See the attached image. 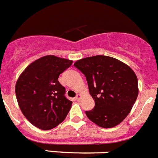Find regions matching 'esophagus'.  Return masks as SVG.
I'll return each instance as SVG.
<instances>
[{
  "label": "esophagus",
  "mask_w": 158,
  "mask_h": 158,
  "mask_svg": "<svg viewBox=\"0 0 158 158\" xmlns=\"http://www.w3.org/2000/svg\"><path fill=\"white\" fill-rule=\"evenodd\" d=\"M81 97H82V95L81 94H77L76 96V99L77 101H79L81 99Z\"/></svg>",
  "instance_id": "obj_1"
}]
</instances>
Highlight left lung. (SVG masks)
<instances>
[{"instance_id": "left-lung-1", "label": "left lung", "mask_w": 158, "mask_h": 158, "mask_svg": "<svg viewBox=\"0 0 158 158\" xmlns=\"http://www.w3.org/2000/svg\"><path fill=\"white\" fill-rule=\"evenodd\" d=\"M86 78L95 106L87 117L100 127L111 128L127 116L138 96V81L132 69L114 58L95 56L76 61Z\"/></svg>"}]
</instances>
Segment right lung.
<instances>
[{
  "mask_svg": "<svg viewBox=\"0 0 158 158\" xmlns=\"http://www.w3.org/2000/svg\"><path fill=\"white\" fill-rule=\"evenodd\" d=\"M73 61L46 56L31 63L15 85L18 106L31 124L43 131L57 127L66 117L73 102L58 79Z\"/></svg>",
  "mask_w": 158,
  "mask_h": 158,
  "instance_id": "obj_1",
  "label": "right lung"
}]
</instances>
